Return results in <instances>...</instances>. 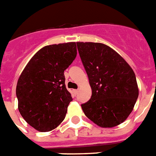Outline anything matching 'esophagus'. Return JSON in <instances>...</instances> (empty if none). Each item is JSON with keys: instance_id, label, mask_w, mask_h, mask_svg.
Returning <instances> with one entry per match:
<instances>
[{"instance_id": "esophagus-1", "label": "esophagus", "mask_w": 156, "mask_h": 156, "mask_svg": "<svg viewBox=\"0 0 156 156\" xmlns=\"http://www.w3.org/2000/svg\"><path fill=\"white\" fill-rule=\"evenodd\" d=\"M78 93V90H74V94H75V95H77Z\"/></svg>"}]
</instances>
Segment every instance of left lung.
<instances>
[{
    "instance_id": "1",
    "label": "left lung",
    "mask_w": 156,
    "mask_h": 156,
    "mask_svg": "<svg viewBox=\"0 0 156 156\" xmlns=\"http://www.w3.org/2000/svg\"><path fill=\"white\" fill-rule=\"evenodd\" d=\"M92 89L81 105L85 115L98 126L112 128L129 116L139 95L134 71L114 50L100 43H77Z\"/></svg>"
}]
</instances>
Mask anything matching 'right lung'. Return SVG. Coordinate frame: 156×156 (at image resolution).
I'll list each match as a JSON object with an SVG mask.
<instances>
[{"mask_svg": "<svg viewBox=\"0 0 156 156\" xmlns=\"http://www.w3.org/2000/svg\"><path fill=\"white\" fill-rule=\"evenodd\" d=\"M77 55L75 43L53 44L40 49L20 76L18 109L40 132L55 129L66 116L71 94L65 86L64 70Z\"/></svg>", "mask_w": 156, "mask_h": 156, "instance_id": "1", "label": "right lung"}]
</instances>
